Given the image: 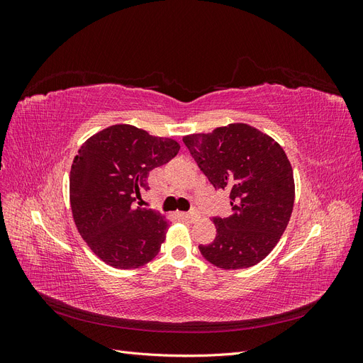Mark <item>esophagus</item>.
I'll return each instance as SVG.
<instances>
[{"mask_svg":"<svg viewBox=\"0 0 363 363\" xmlns=\"http://www.w3.org/2000/svg\"><path fill=\"white\" fill-rule=\"evenodd\" d=\"M180 216H182L183 219H188V221H195V219L200 218V213H199V211H196V208H192L191 212L180 213Z\"/></svg>","mask_w":363,"mask_h":363,"instance_id":"esophagus-1","label":"esophagus"}]
</instances>
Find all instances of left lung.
Instances as JSON below:
<instances>
[{"label":"left lung","mask_w":363,"mask_h":363,"mask_svg":"<svg viewBox=\"0 0 363 363\" xmlns=\"http://www.w3.org/2000/svg\"><path fill=\"white\" fill-rule=\"evenodd\" d=\"M215 189L230 192L232 215L213 218L216 238L200 245L221 269H244L265 259L288 227L295 200L286 152L256 127L233 123L212 133L183 136Z\"/></svg>","instance_id":"obj_1"}]
</instances>
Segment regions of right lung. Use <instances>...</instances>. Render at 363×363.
Wrapping results in <instances>:
<instances>
[{
	"instance_id": "obj_1",
	"label": "right lung",
	"mask_w": 363,
	"mask_h": 363,
	"mask_svg": "<svg viewBox=\"0 0 363 363\" xmlns=\"http://www.w3.org/2000/svg\"><path fill=\"white\" fill-rule=\"evenodd\" d=\"M180 144L130 124H115L87 139L74 157L69 201L77 230L107 265L144 267L163 244L169 221L136 207L151 169L177 156Z\"/></svg>"
}]
</instances>
